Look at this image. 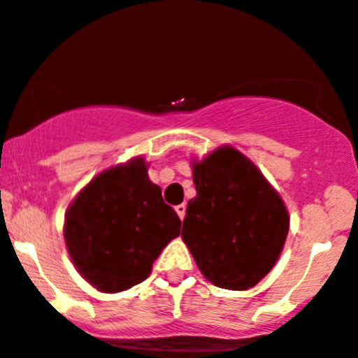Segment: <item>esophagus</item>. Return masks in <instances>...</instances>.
<instances>
[{
  "instance_id": "34e87169",
  "label": "esophagus",
  "mask_w": 358,
  "mask_h": 358,
  "mask_svg": "<svg viewBox=\"0 0 358 358\" xmlns=\"http://www.w3.org/2000/svg\"><path fill=\"white\" fill-rule=\"evenodd\" d=\"M175 210H176V213H178L180 220H183V218H185V210H187V204H185V203L178 204V206H176Z\"/></svg>"
}]
</instances>
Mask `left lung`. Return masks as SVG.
<instances>
[{
    "mask_svg": "<svg viewBox=\"0 0 358 358\" xmlns=\"http://www.w3.org/2000/svg\"><path fill=\"white\" fill-rule=\"evenodd\" d=\"M196 197L182 239L199 271L227 290L255 287L278 262L290 217L278 190L231 145L190 161Z\"/></svg>",
    "mask_w": 358,
    "mask_h": 358,
    "instance_id": "8db88e82",
    "label": "left lung"
}]
</instances>
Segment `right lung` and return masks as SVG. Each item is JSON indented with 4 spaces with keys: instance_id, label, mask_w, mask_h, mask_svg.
<instances>
[{
    "instance_id": "right-lung-1",
    "label": "right lung",
    "mask_w": 358,
    "mask_h": 358,
    "mask_svg": "<svg viewBox=\"0 0 358 358\" xmlns=\"http://www.w3.org/2000/svg\"><path fill=\"white\" fill-rule=\"evenodd\" d=\"M180 218L148 178L143 157L112 166L87 183L64 215V241L83 280L105 294L147 280Z\"/></svg>"
}]
</instances>
